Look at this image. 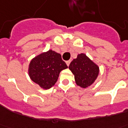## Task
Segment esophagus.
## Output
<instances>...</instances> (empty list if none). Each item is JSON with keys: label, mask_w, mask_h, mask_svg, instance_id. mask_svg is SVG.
<instances>
[{"label": "esophagus", "mask_w": 128, "mask_h": 128, "mask_svg": "<svg viewBox=\"0 0 128 128\" xmlns=\"http://www.w3.org/2000/svg\"><path fill=\"white\" fill-rule=\"evenodd\" d=\"M66 63L67 66H69V64H70V60H68V61L66 62Z\"/></svg>", "instance_id": "obj_1"}]
</instances>
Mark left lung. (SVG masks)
Masks as SVG:
<instances>
[{"label": "left lung", "mask_w": 128, "mask_h": 128, "mask_svg": "<svg viewBox=\"0 0 128 128\" xmlns=\"http://www.w3.org/2000/svg\"><path fill=\"white\" fill-rule=\"evenodd\" d=\"M74 76L76 85L86 88L94 83L99 74V67L85 54L77 56L68 66Z\"/></svg>", "instance_id": "left-lung-1"}]
</instances>
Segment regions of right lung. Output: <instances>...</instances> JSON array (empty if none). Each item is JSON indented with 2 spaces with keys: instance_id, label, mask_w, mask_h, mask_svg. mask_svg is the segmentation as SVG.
<instances>
[{
  "instance_id": "1",
  "label": "right lung",
  "mask_w": 128,
  "mask_h": 128,
  "mask_svg": "<svg viewBox=\"0 0 128 128\" xmlns=\"http://www.w3.org/2000/svg\"><path fill=\"white\" fill-rule=\"evenodd\" d=\"M68 68L61 55L49 50L34 58L29 64L28 74L32 81L47 90L55 85L60 72Z\"/></svg>"
}]
</instances>
